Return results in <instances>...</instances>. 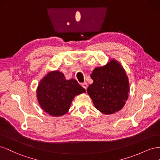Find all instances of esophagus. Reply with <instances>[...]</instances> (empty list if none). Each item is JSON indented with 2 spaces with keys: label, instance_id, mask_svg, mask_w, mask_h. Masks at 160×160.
<instances>
[{
  "label": "esophagus",
  "instance_id": "34e87169",
  "mask_svg": "<svg viewBox=\"0 0 160 160\" xmlns=\"http://www.w3.org/2000/svg\"><path fill=\"white\" fill-rule=\"evenodd\" d=\"M82 87H83L84 89H86V88H88V84H87V83H86V82L82 83Z\"/></svg>",
  "mask_w": 160,
  "mask_h": 160
}]
</instances>
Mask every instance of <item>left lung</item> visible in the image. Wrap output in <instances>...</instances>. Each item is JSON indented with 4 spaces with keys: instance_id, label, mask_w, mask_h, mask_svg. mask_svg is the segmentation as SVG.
Masks as SVG:
<instances>
[{
    "instance_id": "obj_1",
    "label": "left lung",
    "mask_w": 160,
    "mask_h": 160,
    "mask_svg": "<svg viewBox=\"0 0 160 160\" xmlns=\"http://www.w3.org/2000/svg\"><path fill=\"white\" fill-rule=\"evenodd\" d=\"M90 77L93 83L87 92L96 108L105 115L120 111L129 92L128 77L120 63L111 60L106 66L96 68Z\"/></svg>"
}]
</instances>
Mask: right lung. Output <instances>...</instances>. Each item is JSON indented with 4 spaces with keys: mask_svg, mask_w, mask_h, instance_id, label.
<instances>
[{
    "mask_svg": "<svg viewBox=\"0 0 160 160\" xmlns=\"http://www.w3.org/2000/svg\"><path fill=\"white\" fill-rule=\"evenodd\" d=\"M86 92L74 79L66 80L60 71L50 72L39 82L37 97L40 107L49 115L59 117L68 111L75 96Z\"/></svg>",
    "mask_w": 160,
    "mask_h": 160,
    "instance_id": "obj_1",
    "label": "right lung"
}]
</instances>
